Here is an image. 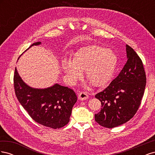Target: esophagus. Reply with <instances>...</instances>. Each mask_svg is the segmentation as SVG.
Segmentation results:
<instances>
[{"label": "esophagus", "mask_w": 155, "mask_h": 155, "mask_svg": "<svg viewBox=\"0 0 155 155\" xmlns=\"http://www.w3.org/2000/svg\"><path fill=\"white\" fill-rule=\"evenodd\" d=\"M88 98V95L86 92H81L78 95V99L79 100H86Z\"/></svg>", "instance_id": "1"}]
</instances>
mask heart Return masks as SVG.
<instances>
[{
  "mask_svg": "<svg viewBox=\"0 0 155 155\" xmlns=\"http://www.w3.org/2000/svg\"><path fill=\"white\" fill-rule=\"evenodd\" d=\"M116 55L99 46L89 45L79 49L72 60L64 59L61 67L70 84L76 83L85 72L86 78L94 87H102L109 82L117 66Z\"/></svg>",
  "mask_w": 155,
  "mask_h": 155,
  "instance_id": "obj_1",
  "label": "heart"
}]
</instances>
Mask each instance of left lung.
Instances as JSON below:
<instances>
[{"label":"left lung","mask_w":155,"mask_h":155,"mask_svg":"<svg viewBox=\"0 0 155 155\" xmlns=\"http://www.w3.org/2000/svg\"><path fill=\"white\" fill-rule=\"evenodd\" d=\"M126 52L127 61L118 76L95 96L101 103L95 120L107 128L116 127L132 118L144 94L146 76L142 60L127 45Z\"/></svg>","instance_id":"1"}]
</instances>
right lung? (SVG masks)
I'll return each mask as SVG.
<instances>
[{"label":"right lung","instance_id":"1","mask_svg":"<svg viewBox=\"0 0 155 155\" xmlns=\"http://www.w3.org/2000/svg\"><path fill=\"white\" fill-rule=\"evenodd\" d=\"M41 44L37 42L26 50ZM13 81L18 101L36 122L52 129L63 127L69 122L72 107L77 101V96L72 89L58 83L45 88L31 87L22 80L16 68Z\"/></svg>","mask_w":155,"mask_h":155}]
</instances>
